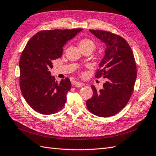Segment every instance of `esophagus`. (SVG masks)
Masks as SVG:
<instances>
[{"label":"esophagus","mask_w":156,"mask_h":156,"mask_svg":"<svg viewBox=\"0 0 156 156\" xmlns=\"http://www.w3.org/2000/svg\"><path fill=\"white\" fill-rule=\"evenodd\" d=\"M73 85L76 87H83V86L85 85L84 83H79V82H75V83Z\"/></svg>","instance_id":"34e87169"}]
</instances>
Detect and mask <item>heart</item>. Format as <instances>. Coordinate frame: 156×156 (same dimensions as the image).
Returning <instances> with one entry per match:
<instances>
[{"label":"heart","mask_w":156,"mask_h":156,"mask_svg":"<svg viewBox=\"0 0 156 156\" xmlns=\"http://www.w3.org/2000/svg\"><path fill=\"white\" fill-rule=\"evenodd\" d=\"M79 46L81 50L84 49H88V48L93 50L95 48V43L91 39L85 38V39H83L80 41V42L79 43Z\"/></svg>","instance_id":"1"}]
</instances>
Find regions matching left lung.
Instances as JSON below:
<instances>
[{"mask_svg": "<svg viewBox=\"0 0 156 156\" xmlns=\"http://www.w3.org/2000/svg\"><path fill=\"white\" fill-rule=\"evenodd\" d=\"M89 31L106 45L95 74L97 78L103 75L106 82L99 91L91 85L93 94L86 105L94 115L108 117L119 112L129 101L136 80V64L132 50L123 38L104 30Z\"/></svg>", "mask_w": 156, "mask_h": 156, "instance_id": "obj_1", "label": "left lung"}]
</instances>
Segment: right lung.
<instances>
[{
  "label": "right lung",
  "mask_w": 156,
  "mask_h": 156,
  "mask_svg": "<svg viewBox=\"0 0 156 156\" xmlns=\"http://www.w3.org/2000/svg\"><path fill=\"white\" fill-rule=\"evenodd\" d=\"M82 30H41L27 43L19 61L20 87L27 103L37 112L51 115L63 108L71 81L66 78L58 83L50 69L53 61L62 56L65 44Z\"/></svg>",
  "instance_id": "obj_1"
}]
</instances>
